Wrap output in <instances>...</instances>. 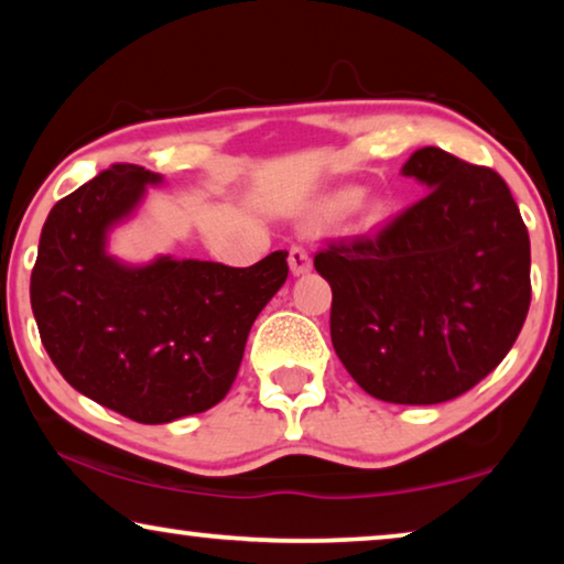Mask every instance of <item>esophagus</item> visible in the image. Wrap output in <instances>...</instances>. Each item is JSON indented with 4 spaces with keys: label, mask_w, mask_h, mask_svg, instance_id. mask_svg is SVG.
I'll list each match as a JSON object with an SVG mask.
<instances>
[{
    "label": "esophagus",
    "mask_w": 564,
    "mask_h": 564,
    "mask_svg": "<svg viewBox=\"0 0 564 564\" xmlns=\"http://www.w3.org/2000/svg\"><path fill=\"white\" fill-rule=\"evenodd\" d=\"M289 263H291V273H293V275H304V273H308V271H311V256H308V250L301 248V246H293V248L289 250Z\"/></svg>",
    "instance_id": "34e87169"
}]
</instances>
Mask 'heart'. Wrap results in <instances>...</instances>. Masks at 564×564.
Wrapping results in <instances>:
<instances>
[{
  "label": "heart",
  "mask_w": 564,
  "mask_h": 564,
  "mask_svg": "<svg viewBox=\"0 0 564 564\" xmlns=\"http://www.w3.org/2000/svg\"><path fill=\"white\" fill-rule=\"evenodd\" d=\"M362 202V189H339L334 195L326 197L322 205H318V217H326V220H339V217H347L355 213Z\"/></svg>",
  "instance_id": "1"
}]
</instances>
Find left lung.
<instances>
[{
    "mask_svg": "<svg viewBox=\"0 0 564 564\" xmlns=\"http://www.w3.org/2000/svg\"><path fill=\"white\" fill-rule=\"evenodd\" d=\"M402 174L427 195L377 235L318 250L332 285V344L355 382L394 405L468 392L522 332L529 235L507 182L438 147Z\"/></svg>",
    "mask_w": 564,
    "mask_h": 564,
    "instance_id": "1",
    "label": "left lung"
}]
</instances>
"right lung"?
Masks as SVG:
<instances>
[{"instance_id":"obj_1","label":"right lung","mask_w":564,"mask_h":564,"mask_svg":"<svg viewBox=\"0 0 564 564\" xmlns=\"http://www.w3.org/2000/svg\"><path fill=\"white\" fill-rule=\"evenodd\" d=\"M164 176L113 164L50 209L30 301L67 384L137 423L205 413L232 388L250 326L289 275L275 250L250 268L159 256L123 263L108 235Z\"/></svg>"}]
</instances>
